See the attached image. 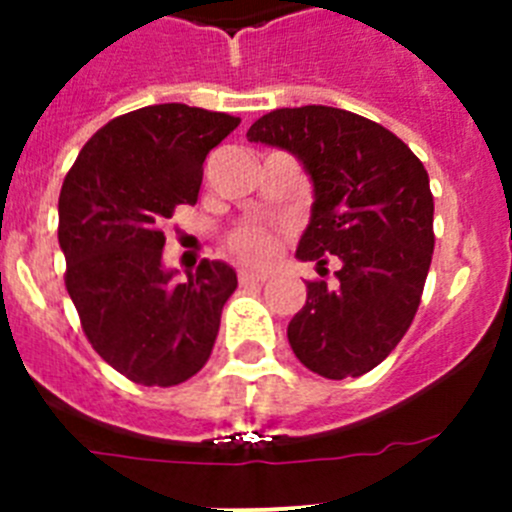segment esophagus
<instances>
[{
  "label": "esophagus",
  "instance_id": "obj_1",
  "mask_svg": "<svg viewBox=\"0 0 512 512\" xmlns=\"http://www.w3.org/2000/svg\"><path fill=\"white\" fill-rule=\"evenodd\" d=\"M238 282H241V284H259V282H266V274L241 269V271H238Z\"/></svg>",
  "mask_w": 512,
  "mask_h": 512
}]
</instances>
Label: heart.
Returning <instances> with one entry per match:
<instances>
[{
  "label": "heart",
  "mask_w": 512,
  "mask_h": 512,
  "mask_svg": "<svg viewBox=\"0 0 512 512\" xmlns=\"http://www.w3.org/2000/svg\"><path fill=\"white\" fill-rule=\"evenodd\" d=\"M228 248L248 264H266L277 251V238L264 225L248 223L228 235Z\"/></svg>",
  "instance_id": "1"
}]
</instances>
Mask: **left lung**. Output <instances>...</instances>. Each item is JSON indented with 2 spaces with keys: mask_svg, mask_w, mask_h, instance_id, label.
Masks as SVG:
<instances>
[{
  "mask_svg": "<svg viewBox=\"0 0 512 512\" xmlns=\"http://www.w3.org/2000/svg\"><path fill=\"white\" fill-rule=\"evenodd\" d=\"M289 151L315 189L297 259H338L336 287L307 282L289 320L297 359L325 379L372 372L402 341L418 312L433 256L428 171L395 133L338 107H282L246 133Z\"/></svg>",
  "mask_w": 512,
  "mask_h": 512,
  "instance_id": "8db88e82",
  "label": "left lung"
}]
</instances>
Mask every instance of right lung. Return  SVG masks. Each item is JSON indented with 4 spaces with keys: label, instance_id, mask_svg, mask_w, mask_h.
<instances>
[{
    "label": "right lung",
    "instance_id": "add662e5",
    "mask_svg": "<svg viewBox=\"0 0 512 512\" xmlns=\"http://www.w3.org/2000/svg\"><path fill=\"white\" fill-rule=\"evenodd\" d=\"M241 117L151 104L99 128L58 197L66 289L92 348L135 384L174 387L207 364L238 287L225 261L202 259L187 282L164 269V223L194 205L207 153Z\"/></svg>",
    "mask_w": 512,
    "mask_h": 512
}]
</instances>
